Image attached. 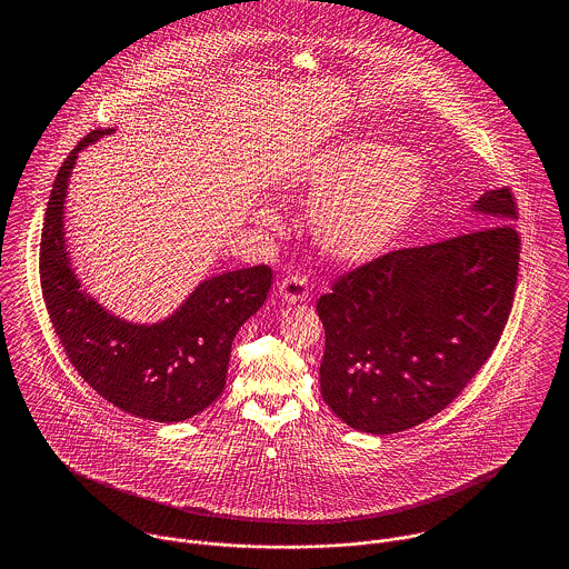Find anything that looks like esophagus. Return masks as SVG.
Wrapping results in <instances>:
<instances>
[{
    "instance_id": "obj_1",
    "label": "esophagus",
    "mask_w": 569,
    "mask_h": 569,
    "mask_svg": "<svg viewBox=\"0 0 569 569\" xmlns=\"http://www.w3.org/2000/svg\"><path fill=\"white\" fill-rule=\"evenodd\" d=\"M279 295L286 302H302L309 297V286L307 279L302 274H288L281 283H279Z\"/></svg>"
}]
</instances>
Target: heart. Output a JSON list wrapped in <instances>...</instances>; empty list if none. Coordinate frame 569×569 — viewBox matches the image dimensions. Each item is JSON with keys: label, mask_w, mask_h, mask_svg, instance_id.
<instances>
[{"label": "heart", "mask_w": 569, "mask_h": 569, "mask_svg": "<svg viewBox=\"0 0 569 569\" xmlns=\"http://www.w3.org/2000/svg\"><path fill=\"white\" fill-rule=\"evenodd\" d=\"M427 190L420 163L407 151L373 140L337 144L309 163L300 198L320 209L313 232L322 251L339 262H365L397 243L418 213ZM277 230L271 207L258 211Z\"/></svg>", "instance_id": "obj_1"}]
</instances>
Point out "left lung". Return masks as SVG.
Listing matches in <instances>:
<instances>
[{"instance_id":"left-lung-1","label":"left lung","mask_w":569,"mask_h":569,"mask_svg":"<svg viewBox=\"0 0 569 569\" xmlns=\"http://www.w3.org/2000/svg\"><path fill=\"white\" fill-rule=\"evenodd\" d=\"M471 211L473 230L379 256L318 300L322 397L356 431L401 433L433 418L497 348L520 260L515 196L487 191Z\"/></svg>"}]
</instances>
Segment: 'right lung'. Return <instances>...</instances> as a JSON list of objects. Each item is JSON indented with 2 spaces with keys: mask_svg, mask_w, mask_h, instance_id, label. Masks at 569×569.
Listing matches in <instances>:
<instances>
[{
  "mask_svg": "<svg viewBox=\"0 0 569 569\" xmlns=\"http://www.w3.org/2000/svg\"><path fill=\"white\" fill-rule=\"evenodd\" d=\"M110 132L84 136L54 177L40 241L42 297L72 367L100 397L144 420L181 422L223 392L232 341L264 305L272 271L216 274L158 325L121 320L82 292L66 251L63 204L79 151Z\"/></svg>",
  "mask_w": 569,
  "mask_h": 569,
  "instance_id": "add662e5",
  "label": "right lung"
}]
</instances>
